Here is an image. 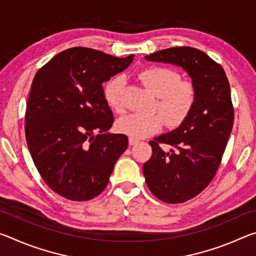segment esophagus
Masks as SVG:
<instances>
[{
	"label": "esophagus",
	"instance_id": "esophagus-1",
	"mask_svg": "<svg viewBox=\"0 0 256 256\" xmlns=\"http://www.w3.org/2000/svg\"><path fill=\"white\" fill-rule=\"evenodd\" d=\"M138 144V138H128V144L130 146H134V144Z\"/></svg>",
	"mask_w": 256,
	"mask_h": 256
}]
</instances>
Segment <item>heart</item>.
<instances>
[{
  "label": "heart",
  "instance_id": "1",
  "mask_svg": "<svg viewBox=\"0 0 256 256\" xmlns=\"http://www.w3.org/2000/svg\"><path fill=\"white\" fill-rule=\"evenodd\" d=\"M138 78L157 99V108L170 126H178L192 112L196 104V89L183 82L178 72L166 66H149L138 72ZM122 76H112L104 86V97L112 110H122L120 94L124 86ZM164 118L158 112L150 115L128 114L116 122L120 133L142 138L157 133L164 126Z\"/></svg>",
  "mask_w": 256,
  "mask_h": 256
}]
</instances>
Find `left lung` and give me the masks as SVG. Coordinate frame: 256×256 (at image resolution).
<instances>
[{
    "mask_svg": "<svg viewBox=\"0 0 256 256\" xmlns=\"http://www.w3.org/2000/svg\"><path fill=\"white\" fill-rule=\"evenodd\" d=\"M144 58L182 68L196 89L192 112L178 128L149 142L152 156L142 168L154 196L182 203L209 185L222 162L234 123L230 86L224 68L192 47H172ZM160 143L172 149L164 153Z\"/></svg>",
    "mask_w": 256,
    "mask_h": 256,
    "instance_id": "obj_1",
    "label": "left lung"
}]
</instances>
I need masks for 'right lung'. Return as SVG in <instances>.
Here are the masks:
<instances>
[{"mask_svg": "<svg viewBox=\"0 0 256 256\" xmlns=\"http://www.w3.org/2000/svg\"><path fill=\"white\" fill-rule=\"evenodd\" d=\"M133 58L73 47L54 56L34 76L26 138L34 166L58 196L88 201L107 186L128 138L108 132L114 118L102 84Z\"/></svg>", "mask_w": 256, "mask_h": 256, "instance_id": "obj_1", "label": "right lung"}]
</instances>
